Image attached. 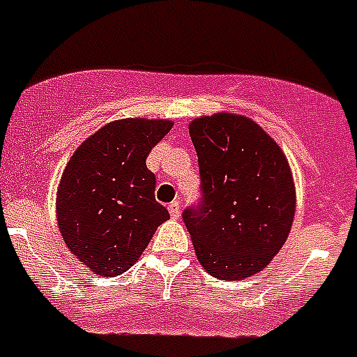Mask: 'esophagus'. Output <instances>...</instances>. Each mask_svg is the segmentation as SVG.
<instances>
[{
	"mask_svg": "<svg viewBox=\"0 0 357 357\" xmlns=\"http://www.w3.org/2000/svg\"><path fill=\"white\" fill-rule=\"evenodd\" d=\"M169 212L172 218H179V214H181V203L179 202H172L169 205Z\"/></svg>",
	"mask_w": 357,
	"mask_h": 357,
	"instance_id": "esophagus-1",
	"label": "esophagus"
}]
</instances>
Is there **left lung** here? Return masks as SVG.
Returning <instances> with one entry per match:
<instances>
[{
  "instance_id": "left-lung-1",
  "label": "left lung",
  "mask_w": 357,
  "mask_h": 357,
  "mask_svg": "<svg viewBox=\"0 0 357 357\" xmlns=\"http://www.w3.org/2000/svg\"><path fill=\"white\" fill-rule=\"evenodd\" d=\"M202 202L183 212L196 256L218 280L263 271L289 238L296 188L289 161L252 119L218 112L188 125Z\"/></svg>"
}]
</instances>
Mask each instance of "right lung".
Here are the masks:
<instances>
[{
	"instance_id": "right-lung-1",
	"label": "right lung",
	"mask_w": 357,
	"mask_h": 357,
	"mask_svg": "<svg viewBox=\"0 0 357 357\" xmlns=\"http://www.w3.org/2000/svg\"><path fill=\"white\" fill-rule=\"evenodd\" d=\"M169 119H118L86 137L63 170L56 208L63 241L96 274L127 272L170 218L155 202L146 155Z\"/></svg>"
}]
</instances>
